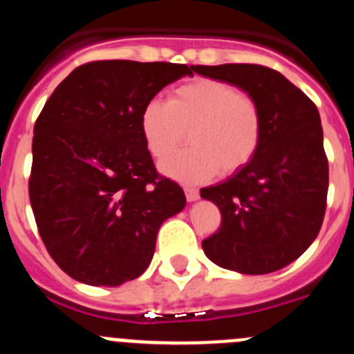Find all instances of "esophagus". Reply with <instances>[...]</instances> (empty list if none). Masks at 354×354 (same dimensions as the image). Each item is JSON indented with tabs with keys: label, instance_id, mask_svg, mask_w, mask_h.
Wrapping results in <instances>:
<instances>
[{
	"label": "esophagus",
	"instance_id": "1",
	"mask_svg": "<svg viewBox=\"0 0 354 354\" xmlns=\"http://www.w3.org/2000/svg\"><path fill=\"white\" fill-rule=\"evenodd\" d=\"M185 195H187L188 202H195L198 198V190L194 187H185Z\"/></svg>",
	"mask_w": 354,
	"mask_h": 354
}]
</instances>
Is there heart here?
<instances>
[{"mask_svg": "<svg viewBox=\"0 0 354 354\" xmlns=\"http://www.w3.org/2000/svg\"><path fill=\"white\" fill-rule=\"evenodd\" d=\"M143 140L156 159L169 157L188 131L190 149L162 164L174 180L198 183L232 174L252 160L263 136V114L250 95L226 81L198 77L176 86L167 102H147L140 115Z\"/></svg>", "mask_w": 354, "mask_h": 354, "instance_id": "b5f03b06", "label": "heart"}]
</instances>
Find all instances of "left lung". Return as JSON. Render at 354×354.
Here are the masks:
<instances>
[{
	"mask_svg": "<svg viewBox=\"0 0 354 354\" xmlns=\"http://www.w3.org/2000/svg\"><path fill=\"white\" fill-rule=\"evenodd\" d=\"M194 72L235 84L263 114L252 160L201 190L221 212V226L202 240V249L221 268L245 275L277 272L311 245L324 223L328 160L317 105L264 65H194Z\"/></svg>",
	"mask_w": 354,
	"mask_h": 354,
	"instance_id": "left-lung-1",
	"label": "left lung"
}]
</instances>
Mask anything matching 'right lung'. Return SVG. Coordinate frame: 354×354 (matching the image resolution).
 <instances>
[{"label": "right lung", "mask_w": 354, "mask_h": 354, "mask_svg": "<svg viewBox=\"0 0 354 354\" xmlns=\"http://www.w3.org/2000/svg\"><path fill=\"white\" fill-rule=\"evenodd\" d=\"M194 65L97 60L79 65L34 124L29 198L55 263L88 286L142 275L160 225L187 204L157 173L140 129L147 102Z\"/></svg>", "instance_id": "1"}]
</instances>
